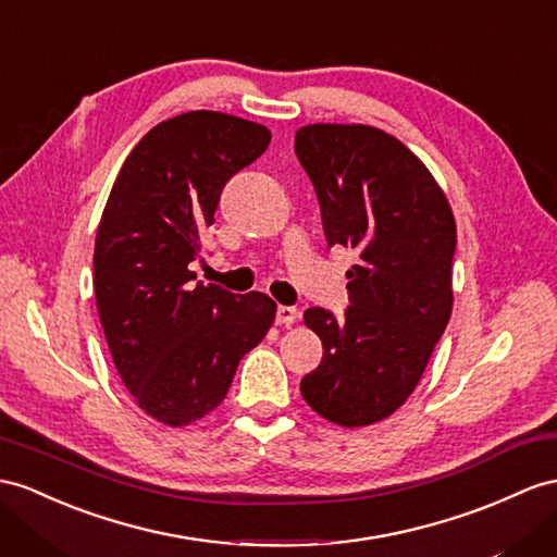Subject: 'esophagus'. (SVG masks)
<instances>
[{
  "label": "esophagus",
  "instance_id": "1",
  "mask_svg": "<svg viewBox=\"0 0 557 557\" xmlns=\"http://www.w3.org/2000/svg\"><path fill=\"white\" fill-rule=\"evenodd\" d=\"M298 315H301V312H298L294 306H280L275 320H277V324L289 326V324H294L298 320Z\"/></svg>",
  "mask_w": 557,
  "mask_h": 557
}]
</instances>
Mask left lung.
<instances>
[{
    "mask_svg": "<svg viewBox=\"0 0 557 557\" xmlns=\"http://www.w3.org/2000/svg\"><path fill=\"white\" fill-rule=\"evenodd\" d=\"M330 247L355 249L344 318L308 308L322 362L301 379L320 417L358 428L414 393L451 315L456 223L445 193L395 136L364 124H310L294 138Z\"/></svg>",
    "mask_w": 557,
    "mask_h": 557,
    "instance_id": "1",
    "label": "left lung"
}]
</instances>
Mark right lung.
<instances>
[{"label":"right lung","mask_w":557,"mask_h":557,"mask_svg":"<svg viewBox=\"0 0 557 557\" xmlns=\"http://www.w3.org/2000/svg\"><path fill=\"white\" fill-rule=\"evenodd\" d=\"M265 126L183 112L143 136L112 185L94 249V289L126 391L166 425L223 403L239 360L261 344L277 304L195 282L225 183L265 152Z\"/></svg>","instance_id":"1"}]
</instances>
